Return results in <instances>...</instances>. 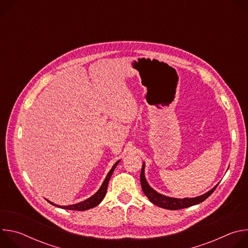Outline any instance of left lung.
I'll return each mask as SVG.
<instances>
[{"mask_svg":"<svg viewBox=\"0 0 248 248\" xmlns=\"http://www.w3.org/2000/svg\"><path fill=\"white\" fill-rule=\"evenodd\" d=\"M144 167H145V165L143 164L142 169H141V172H140L141 187H142V190H143L144 194L148 197V199L153 204H155L156 206H159L161 208H165V209H169V210H179V209H184V208H187V207L199 204L202 201H204L205 199H207L212 193L214 192V190L218 186V185H217L215 187L209 190L207 193H205L201 196H198V197H194V198L178 199V198L168 197V196L158 193L152 187L149 186V185L146 182L145 175H144Z\"/></svg>","mask_w":248,"mask_h":248,"instance_id":"1","label":"left lung"}]
</instances>
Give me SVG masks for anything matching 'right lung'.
Listing matches in <instances>:
<instances>
[{"label":"right lung","instance_id":"1","mask_svg":"<svg viewBox=\"0 0 248 248\" xmlns=\"http://www.w3.org/2000/svg\"><path fill=\"white\" fill-rule=\"evenodd\" d=\"M120 161H118L114 166L113 168L111 169V170L109 171V173L107 174V176H106V179L104 181V183L102 184L100 189L93 195L91 196L90 198L80 202V203H78V204H75V205H68V206H59V205H56L52 202H50L51 204L57 206V207H60V208H62V209H66V210H76V211H84V210H88L90 208H93L95 206H97L105 197L106 193H107V188H108V184H109V181H110V178L111 175L113 174V171L114 170L116 169L117 165L119 164Z\"/></svg>","mask_w":248,"mask_h":248}]
</instances>
